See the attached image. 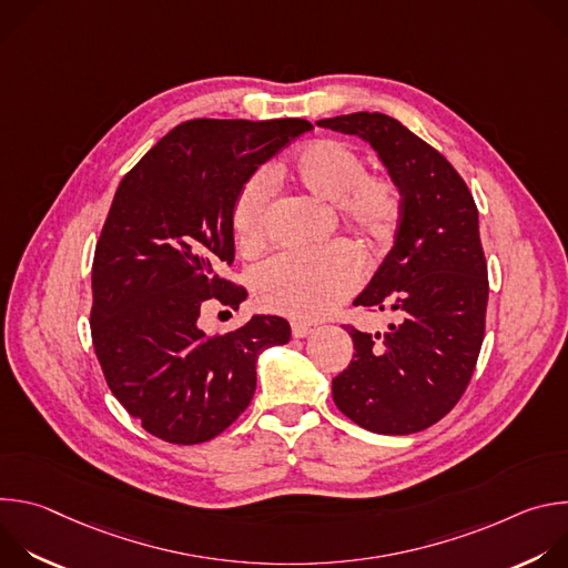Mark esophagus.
<instances>
[{
  "label": "esophagus",
  "instance_id": "34e87169",
  "mask_svg": "<svg viewBox=\"0 0 568 568\" xmlns=\"http://www.w3.org/2000/svg\"><path fill=\"white\" fill-rule=\"evenodd\" d=\"M310 333H312V328L307 326V323H298V321L292 323V337H294V339H303V337H307Z\"/></svg>",
  "mask_w": 568,
  "mask_h": 568
}]
</instances>
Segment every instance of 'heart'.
I'll list each match as a JSON object with an SVG mask.
<instances>
[{"label": "heart", "mask_w": 568, "mask_h": 568, "mask_svg": "<svg viewBox=\"0 0 568 568\" xmlns=\"http://www.w3.org/2000/svg\"><path fill=\"white\" fill-rule=\"evenodd\" d=\"M290 175L314 197L337 202L342 217L366 240L390 235L402 195L384 173H366L359 152L339 139H316L303 145L290 164ZM270 178L256 173L240 189L231 229L242 252H256L265 242ZM364 281L359 254L335 242L316 252L278 254L258 267L254 292L258 303L292 318H318L335 310Z\"/></svg>", "instance_id": "heart-1"}]
</instances>
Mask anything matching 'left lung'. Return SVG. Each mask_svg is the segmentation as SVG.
<instances>
[{"label": "left lung", "mask_w": 568, "mask_h": 568, "mask_svg": "<svg viewBox=\"0 0 568 568\" xmlns=\"http://www.w3.org/2000/svg\"><path fill=\"white\" fill-rule=\"evenodd\" d=\"M316 125L368 141L402 195L393 247L353 301L386 310L390 323L375 335L344 326L355 355L333 379V399L373 434L423 432L465 393L485 335L490 287L474 197L436 148L386 114Z\"/></svg>", "instance_id": "obj_1"}]
</instances>
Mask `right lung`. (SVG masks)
<instances>
[{"label":"right lung","instance_id":"obj_1","mask_svg":"<svg viewBox=\"0 0 568 568\" xmlns=\"http://www.w3.org/2000/svg\"><path fill=\"white\" fill-rule=\"evenodd\" d=\"M307 130L303 119H193L159 139L114 193L92 265V342L114 397L161 440L222 434L250 407L258 355L290 342L281 316L209 337L200 312L245 301V287L220 276L235 254L233 202Z\"/></svg>","mask_w":568,"mask_h":568}]
</instances>
